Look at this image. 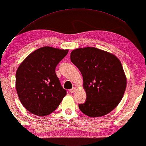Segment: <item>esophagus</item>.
Here are the masks:
<instances>
[{"label": "esophagus", "mask_w": 146, "mask_h": 146, "mask_svg": "<svg viewBox=\"0 0 146 146\" xmlns=\"http://www.w3.org/2000/svg\"><path fill=\"white\" fill-rule=\"evenodd\" d=\"M75 87H73L72 89H71V90H69V92H70V93H74V92H75Z\"/></svg>", "instance_id": "34e87169"}]
</instances>
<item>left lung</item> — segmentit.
I'll list each match as a JSON object with an SVG mask.
<instances>
[{
    "instance_id": "1",
    "label": "left lung",
    "mask_w": 146,
    "mask_h": 146,
    "mask_svg": "<svg viewBox=\"0 0 146 146\" xmlns=\"http://www.w3.org/2000/svg\"><path fill=\"white\" fill-rule=\"evenodd\" d=\"M72 63L82 73L86 100L78 107L90 117H100L119 103L126 88L127 78L121 62L115 55L96 47L73 50Z\"/></svg>"
}]
</instances>
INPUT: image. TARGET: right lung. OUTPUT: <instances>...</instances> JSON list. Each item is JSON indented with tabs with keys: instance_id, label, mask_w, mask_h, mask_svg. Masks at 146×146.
<instances>
[{
	"instance_id": "right-lung-1",
	"label": "right lung",
	"mask_w": 146,
	"mask_h": 146,
	"mask_svg": "<svg viewBox=\"0 0 146 146\" xmlns=\"http://www.w3.org/2000/svg\"><path fill=\"white\" fill-rule=\"evenodd\" d=\"M68 52V50L43 47L20 64L15 75L16 90L21 103L32 114H50L66 95L55 69Z\"/></svg>"
}]
</instances>
